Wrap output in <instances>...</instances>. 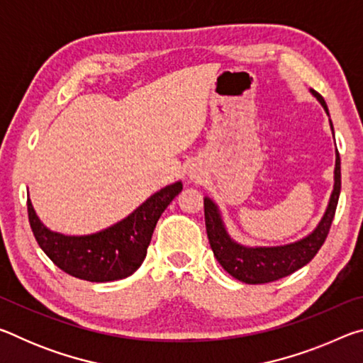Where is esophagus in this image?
<instances>
[{
  "instance_id": "esophagus-1",
  "label": "esophagus",
  "mask_w": 363,
  "mask_h": 363,
  "mask_svg": "<svg viewBox=\"0 0 363 363\" xmlns=\"http://www.w3.org/2000/svg\"><path fill=\"white\" fill-rule=\"evenodd\" d=\"M190 176H192V177H196V176H195V174H194V173H192V174H190Z\"/></svg>"
}]
</instances>
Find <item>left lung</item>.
I'll return each mask as SVG.
<instances>
[{
    "label": "left lung",
    "mask_w": 363,
    "mask_h": 363,
    "mask_svg": "<svg viewBox=\"0 0 363 363\" xmlns=\"http://www.w3.org/2000/svg\"><path fill=\"white\" fill-rule=\"evenodd\" d=\"M311 93L322 104L325 112L328 113V107L323 97L314 89H311ZM330 126L335 136L331 120ZM340 192L341 160L340 153L336 150L335 186L323 218L309 235L294 243L281 245V247H245V245L237 243L227 232L218 205L211 199L205 196V224L213 253L225 272H229L233 279L245 281V284H269V281L284 279L286 275L293 274L294 270L306 266L320 250L330 232L331 223H333Z\"/></svg>",
    "instance_id": "1"
}]
</instances>
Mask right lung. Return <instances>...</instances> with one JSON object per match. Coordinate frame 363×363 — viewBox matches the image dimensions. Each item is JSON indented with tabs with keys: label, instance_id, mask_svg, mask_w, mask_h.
Masks as SVG:
<instances>
[{
	"label": "right lung",
	"instance_id": "right-lung-1",
	"mask_svg": "<svg viewBox=\"0 0 363 363\" xmlns=\"http://www.w3.org/2000/svg\"><path fill=\"white\" fill-rule=\"evenodd\" d=\"M182 190V182L163 187L130 216L91 235H64L41 223L27 200L28 220L40 248L59 269L88 281H113L130 277L145 259L152 233L162 213Z\"/></svg>",
	"mask_w": 363,
	"mask_h": 363
}]
</instances>
